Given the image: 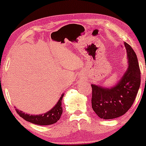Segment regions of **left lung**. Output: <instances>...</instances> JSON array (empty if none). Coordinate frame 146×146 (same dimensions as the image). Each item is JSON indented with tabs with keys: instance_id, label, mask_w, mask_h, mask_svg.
Masks as SVG:
<instances>
[{
	"instance_id": "1",
	"label": "left lung",
	"mask_w": 146,
	"mask_h": 146,
	"mask_svg": "<svg viewBox=\"0 0 146 146\" xmlns=\"http://www.w3.org/2000/svg\"><path fill=\"white\" fill-rule=\"evenodd\" d=\"M127 54L126 71L113 86L92 84V107L103 119H112L123 115L135 100L141 84V71L136 53L124 42Z\"/></svg>"
}]
</instances>
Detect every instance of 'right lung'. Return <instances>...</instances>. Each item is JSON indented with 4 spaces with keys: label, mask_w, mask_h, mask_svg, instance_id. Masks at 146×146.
I'll return each mask as SVG.
<instances>
[{
    "label": "right lung",
    "mask_w": 146,
    "mask_h": 146,
    "mask_svg": "<svg viewBox=\"0 0 146 146\" xmlns=\"http://www.w3.org/2000/svg\"><path fill=\"white\" fill-rule=\"evenodd\" d=\"M64 95V94L63 93L56 104L54 105V107H53L51 110H48L46 112L44 113V114L30 115L29 114H27V113L23 112L21 110H19L18 109H17V107H15V110L17 114L22 118L24 119L27 121L30 122V123L37 125H42V126L54 124L59 120L61 114H62L63 108L61 104H62Z\"/></svg>",
    "instance_id": "obj_1"
}]
</instances>
